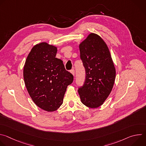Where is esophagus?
Here are the masks:
<instances>
[{
	"label": "esophagus",
	"mask_w": 146,
	"mask_h": 146,
	"mask_svg": "<svg viewBox=\"0 0 146 146\" xmlns=\"http://www.w3.org/2000/svg\"><path fill=\"white\" fill-rule=\"evenodd\" d=\"M70 73L73 74V76H75V71H74V69L71 70H70Z\"/></svg>",
	"instance_id": "esophagus-1"
}]
</instances>
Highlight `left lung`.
<instances>
[{
	"label": "left lung",
	"instance_id": "obj_1",
	"mask_svg": "<svg viewBox=\"0 0 146 146\" xmlns=\"http://www.w3.org/2000/svg\"><path fill=\"white\" fill-rule=\"evenodd\" d=\"M79 49L86 78L78 92L83 105L97 108L112 91L116 74L114 62L105 41L96 33H90L80 43Z\"/></svg>",
	"mask_w": 146,
	"mask_h": 146
}]
</instances>
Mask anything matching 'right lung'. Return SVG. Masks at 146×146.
Masks as SVG:
<instances>
[{"mask_svg": "<svg viewBox=\"0 0 146 146\" xmlns=\"http://www.w3.org/2000/svg\"><path fill=\"white\" fill-rule=\"evenodd\" d=\"M57 47L42 42L35 45L29 53L23 75L27 91L40 109L52 112L63 103L73 75L65 69L63 61L55 58Z\"/></svg>", "mask_w": 146, "mask_h": 146, "instance_id": "obj_1", "label": "right lung"}]
</instances>
